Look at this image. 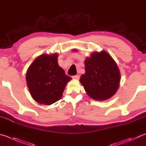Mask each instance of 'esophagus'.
<instances>
[{"label": "esophagus", "mask_w": 146, "mask_h": 146, "mask_svg": "<svg viewBox=\"0 0 146 146\" xmlns=\"http://www.w3.org/2000/svg\"><path fill=\"white\" fill-rule=\"evenodd\" d=\"M72 78L73 79H76V80H78L79 78H80V75H75V76H73Z\"/></svg>", "instance_id": "obj_1"}]
</instances>
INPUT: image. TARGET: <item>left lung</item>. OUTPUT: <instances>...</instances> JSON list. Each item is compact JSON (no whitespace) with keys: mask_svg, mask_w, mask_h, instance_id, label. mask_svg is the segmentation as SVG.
I'll return each mask as SVG.
<instances>
[{"mask_svg":"<svg viewBox=\"0 0 146 146\" xmlns=\"http://www.w3.org/2000/svg\"><path fill=\"white\" fill-rule=\"evenodd\" d=\"M86 73L80 82L91 98L106 100L114 94L119 88L121 75L112 57L105 51L94 52L85 60Z\"/></svg>","mask_w":146,"mask_h":146,"instance_id":"8db88e82","label":"left lung"}]
</instances>
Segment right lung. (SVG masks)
Returning a JSON list of instances; mask_svg holds the SVG:
<instances>
[{
    "label": "right lung",
    "instance_id": "add662e5",
    "mask_svg": "<svg viewBox=\"0 0 146 146\" xmlns=\"http://www.w3.org/2000/svg\"><path fill=\"white\" fill-rule=\"evenodd\" d=\"M57 54H43L34 60L27 70L26 80L33 99L40 104L51 105L59 101L71 80L57 62Z\"/></svg>",
    "mask_w": 146,
    "mask_h": 146
}]
</instances>
